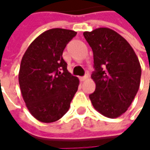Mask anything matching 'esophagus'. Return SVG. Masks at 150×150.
<instances>
[{
	"instance_id": "obj_1",
	"label": "esophagus",
	"mask_w": 150,
	"mask_h": 150,
	"mask_svg": "<svg viewBox=\"0 0 150 150\" xmlns=\"http://www.w3.org/2000/svg\"><path fill=\"white\" fill-rule=\"evenodd\" d=\"M88 78V75H85L84 76H83V77H80V80H81V81H84L85 79H87Z\"/></svg>"
}]
</instances>
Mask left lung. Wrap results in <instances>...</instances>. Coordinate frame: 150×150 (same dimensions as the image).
<instances>
[{"label":"left lung","mask_w":150,"mask_h":150,"mask_svg":"<svg viewBox=\"0 0 150 150\" xmlns=\"http://www.w3.org/2000/svg\"><path fill=\"white\" fill-rule=\"evenodd\" d=\"M93 53L91 78L95 91L89 95L95 109L109 118L125 113L138 92L141 67L135 51L119 33L108 28L83 32Z\"/></svg>","instance_id":"1"}]
</instances>
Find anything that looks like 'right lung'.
I'll return each instance as SVG.
<instances>
[{
  "mask_svg": "<svg viewBox=\"0 0 150 150\" xmlns=\"http://www.w3.org/2000/svg\"><path fill=\"white\" fill-rule=\"evenodd\" d=\"M77 33L52 28L31 42L21 60L19 83L27 108L39 122L51 123L67 113L79 80L67 71L62 53Z\"/></svg>",
  "mask_w": 150,
  "mask_h": 150,
  "instance_id": "obj_1",
  "label": "right lung"
}]
</instances>
